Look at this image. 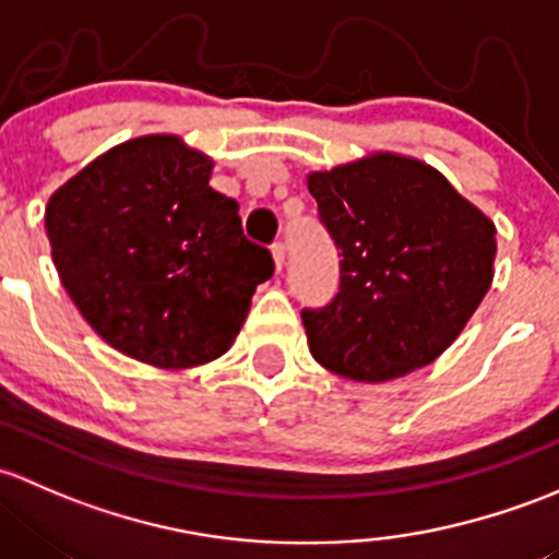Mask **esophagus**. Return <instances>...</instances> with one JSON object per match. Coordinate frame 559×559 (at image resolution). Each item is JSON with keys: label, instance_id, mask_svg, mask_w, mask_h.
<instances>
[{"label": "esophagus", "instance_id": "34e87169", "mask_svg": "<svg viewBox=\"0 0 559 559\" xmlns=\"http://www.w3.org/2000/svg\"><path fill=\"white\" fill-rule=\"evenodd\" d=\"M272 258H274V266H277V272H282V263H285V245H282V241H274L272 245Z\"/></svg>", "mask_w": 559, "mask_h": 559}]
</instances>
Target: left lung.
I'll return each instance as SVG.
<instances>
[{
  "instance_id": "1",
  "label": "left lung",
  "mask_w": 559,
  "mask_h": 559,
  "mask_svg": "<svg viewBox=\"0 0 559 559\" xmlns=\"http://www.w3.org/2000/svg\"><path fill=\"white\" fill-rule=\"evenodd\" d=\"M342 252L325 309H304L309 353L353 382H390L433 364L495 274V223L425 160L371 153L307 175Z\"/></svg>"
}]
</instances>
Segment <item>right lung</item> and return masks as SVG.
Segmentation results:
<instances>
[{
  "label": "right lung",
  "mask_w": 559,
  "mask_h": 559,
  "mask_svg": "<svg viewBox=\"0 0 559 559\" xmlns=\"http://www.w3.org/2000/svg\"><path fill=\"white\" fill-rule=\"evenodd\" d=\"M212 158L175 134L109 147L45 206L56 272L85 322L129 358L193 368L228 353L272 252L210 188Z\"/></svg>",
  "instance_id": "1"
}]
</instances>
